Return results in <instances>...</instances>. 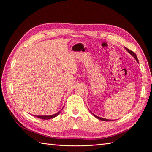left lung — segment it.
I'll return each mask as SVG.
<instances>
[{"instance_id":"obj_1","label":"left lung","mask_w":152,"mask_h":152,"mask_svg":"<svg viewBox=\"0 0 152 152\" xmlns=\"http://www.w3.org/2000/svg\"><path fill=\"white\" fill-rule=\"evenodd\" d=\"M126 49L127 50V51L132 56H134V58L136 59V60L138 62V59H137V56H136V54H135V53H134L133 51H132V50H129V49H127V48H126ZM93 115L96 117V118H98V119H99V120H102V121H110V120H108V119H106V118H102V117H98V116H96V115H94V114H93Z\"/></svg>"}]
</instances>
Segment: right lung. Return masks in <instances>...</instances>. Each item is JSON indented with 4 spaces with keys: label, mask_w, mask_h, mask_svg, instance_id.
<instances>
[{
    "label": "right lung",
    "mask_w": 152,
    "mask_h": 152,
    "mask_svg": "<svg viewBox=\"0 0 152 152\" xmlns=\"http://www.w3.org/2000/svg\"><path fill=\"white\" fill-rule=\"evenodd\" d=\"M63 110V108L60 110V111L58 112V113H55L54 115H41V116H39V115H35V117H37V118H42V119H45V120H48V119H50V118H53L55 117H56L58 115H59V113H61V110Z\"/></svg>",
    "instance_id": "obj_1"
}]
</instances>
